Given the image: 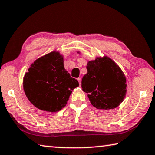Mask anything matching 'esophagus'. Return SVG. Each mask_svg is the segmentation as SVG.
Here are the masks:
<instances>
[{
  "mask_svg": "<svg viewBox=\"0 0 155 155\" xmlns=\"http://www.w3.org/2000/svg\"><path fill=\"white\" fill-rule=\"evenodd\" d=\"M77 80H78V83H79V85H80V86H81V78H78Z\"/></svg>",
  "mask_w": 155,
  "mask_h": 155,
  "instance_id": "34e87169",
  "label": "esophagus"
}]
</instances>
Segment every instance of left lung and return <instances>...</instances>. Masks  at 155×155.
Here are the masks:
<instances>
[{
  "instance_id": "obj_1",
  "label": "left lung",
  "mask_w": 155,
  "mask_h": 155,
  "mask_svg": "<svg viewBox=\"0 0 155 155\" xmlns=\"http://www.w3.org/2000/svg\"><path fill=\"white\" fill-rule=\"evenodd\" d=\"M86 68L87 73L83 76L81 87L87 94L91 104L98 109L118 107L127 91V78L119 65L104 55L89 61Z\"/></svg>"
}]
</instances>
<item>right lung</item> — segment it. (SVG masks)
<instances>
[{
	"label": "right lung",
	"mask_w": 155,
	"mask_h": 155,
	"mask_svg": "<svg viewBox=\"0 0 155 155\" xmlns=\"http://www.w3.org/2000/svg\"><path fill=\"white\" fill-rule=\"evenodd\" d=\"M23 78L28 101L41 111L55 113L66 105L72 90L79 84L65 70L64 55L54 51L37 59Z\"/></svg>",
	"instance_id": "obj_1"
}]
</instances>
